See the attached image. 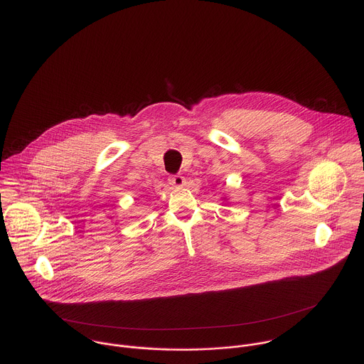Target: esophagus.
Wrapping results in <instances>:
<instances>
[{
	"label": "esophagus",
	"instance_id": "1",
	"mask_svg": "<svg viewBox=\"0 0 364 364\" xmlns=\"http://www.w3.org/2000/svg\"><path fill=\"white\" fill-rule=\"evenodd\" d=\"M168 181L173 186H183L185 185V178L182 175H171Z\"/></svg>",
	"mask_w": 364,
	"mask_h": 364
}]
</instances>
